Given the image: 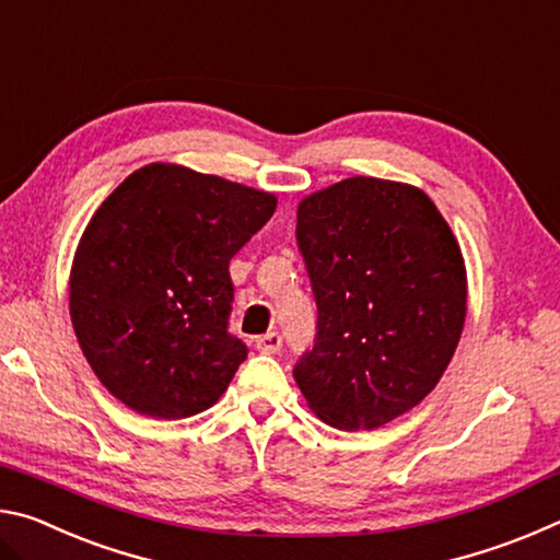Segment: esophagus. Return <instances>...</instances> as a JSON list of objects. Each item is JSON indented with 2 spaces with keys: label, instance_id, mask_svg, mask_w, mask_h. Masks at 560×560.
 I'll use <instances>...</instances> for the list:
<instances>
[{
  "label": "esophagus",
  "instance_id": "obj_1",
  "mask_svg": "<svg viewBox=\"0 0 560 560\" xmlns=\"http://www.w3.org/2000/svg\"><path fill=\"white\" fill-rule=\"evenodd\" d=\"M257 350L264 355H273L281 350V334L279 330H269V334H264L257 338Z\"/></svg>",
  "mask_w": 560,
  "mask_h": 560
}]
</instances>
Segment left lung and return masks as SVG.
<instances>
[{"mask_svg": "<svg viewBox=\"0 0 560 560\" xmlns=\"http://www.w3.org/2000/svg\"><path fill=\"white\" fill-rule=\"evenodd\" d=\"M316 338L293 365L311 410L373 430L412 410L447 371L467 316V273L422 189L348 177L299 205Z\"/></svg>", "mask_w": 560, "mask_h": 560, "instance_id": "8db88e82", "label": "left lung"}]
</instances>
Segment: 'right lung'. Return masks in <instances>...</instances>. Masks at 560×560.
Instances as JSON below:
<instances>
[{
	"label": "right lung",
	"mask_w": 560,
	"mask_h": 560,
	"mask_svg": "<svg viewBox=\"0 0 560 560\" xmlns=\"http://www.w3.org/2000/svg\"><path fill=\"white\" fill-rule=\"evenodd\" d=\"M277 197L179 165H145L91 217L71 269V324L93 373L158 420L212 407L249 350L230 334V261Z\"/></svg>",
	"instance_id": "obj_1"
}]
</instances>
